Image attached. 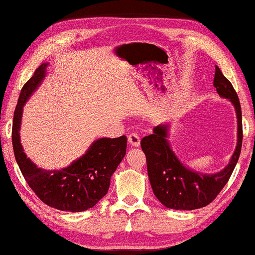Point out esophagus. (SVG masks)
Segmentation results:
<instances>
[{
	"mask_svg": "<svg viewBox=\"0 0 255 255\" xmlns=\"http://www.w3.org/2000/svg\"><path fill=\"white\" fill-rule=\"evenodd\" d=\"M128 143L131 146H139L140 145V135L136 134V133H131L128 137Z\"/></svg>",
	"mask_w": 255,
	"mask_h": 255,
	"instance_id": "obj_1",
	"label": "esophagus"
}]
</instances>
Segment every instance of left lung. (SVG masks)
Listing matches in <instances>:
<instances>
[{
  "label": "left lung",
  "instance_id": "1",
  "mask_svg": "<svg viewBox=\"0 0 255 255\" xmlns=\"http://www.w3.org/2000/svg\"><path fill=\"white\" fill-rule=\"evenodd\" d=\"M214 87L221 97L231 101L238 119V143L229 164L223 170L208 175L187 168L167 140L169 124L157 125L152 134L141 140L151 187L155 197L167 208L193 211L207 206L224 188L239 161L243 140L242 111L238 94L217 66Z\"/></svg>",
  "mask_w": 255,
  "mask_h": 255
}]
</instances>
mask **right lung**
Listing matches in <instances>:
<instances>
[{"label":"right lung","instance_id":"right-lung-1","mask_svg":"<svg viewBox=\"0 0 255 255\" xmlns=\"http://www.w3.org/2000/svg\"><path fill=\"white\" fill-rule=\"evenodd\" d=\"M48 62L34 71L22 87L14 111L12 144L14 157L25 181L48 206L65 212H84L95 206L109 190L111 177L127 152V136L101 137L86 153L60 170H46L26 157L20 142L23 106L46 77Z\"/></svg>","mask_w":255,"mask_h":255}]
</instances>
